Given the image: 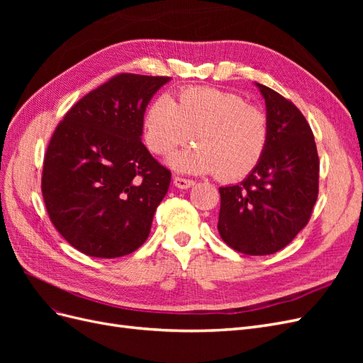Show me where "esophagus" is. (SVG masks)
<instances>
[{"label": "esophagus", "instance_id": "obj_1", "mask_svg": "<svg viewBox=\"0 0 363 363\" xmlns=\"http://www.w3.org/2000/svg\"><path fill=\"white\" fill-rule=\"evenodd\" d=\"M174 184H175V188H179V189H189V188H192V186L195 184V182L189 180V179L175 177L174 179Z\"/></svg>", "mask_w": 363, "mask_h": 363}]
</instances>
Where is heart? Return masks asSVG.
Masks as SVG:
<instances>
[{"label":"heart","instance_id":"obj_1","mask_svg":"<svg viewBox=\"0 0 363 363\" xmlns=\"http://www.w3.org/2000/svg\"><path fill=\"white\" fill-rule=\"evenodd\" d=\"M145 142L156 155L183 145L192 136L196 145L167 159L179 172L213 174L232 182L244 179L257 167L267 150L269 125L260 108L242 96L213 89L189 87L177 101L159 96L144 119Z\"/></svg>","mask_w":363,"mask_h":363}]
</instances>
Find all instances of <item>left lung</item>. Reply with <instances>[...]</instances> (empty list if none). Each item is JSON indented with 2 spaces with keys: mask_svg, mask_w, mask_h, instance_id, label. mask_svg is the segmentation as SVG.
Returning a JSON list of instances; mask_svg holds the SVG:
<instances>
[{
  "mask_svg": "<svg viewBox=\"0 0 363 363\" xmlns=\"http://www.w3.org/2000/svg\"><path fill=\"white\" fill-rule=\"evenodd\" d=\"M255 84L267 107V150L242 182L219 188L218 232L233 250L265 256L286 247L309 223L320 160L312 130L298 108L269 87Z\"/></svg>",
  "mask_w": 363,
  "mask_h": 363,
  "instance_id": "left-lung-1",
  "label": "left lung"
}]
</instances>
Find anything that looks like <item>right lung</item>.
I'll return each instance as SVG.
<instances>
[{
    "label": "right lung",
    "mask_w": 363,
    "mask_h": 363,
    "mask_svg": "<svg viewBox=\"0 0 363 363\" xmlns=\"http://www.w3.org/2000/svg\"><path fill=\"white\" fill-rule=\"evenodd\" d=\"M169 77L121 74L65 115L43 160L51 223L84 255L113 259L145 242L171 172L142 144L144 115Z\"/></svg>",
    "instance_id": "add662e5"
}]
</instances>
